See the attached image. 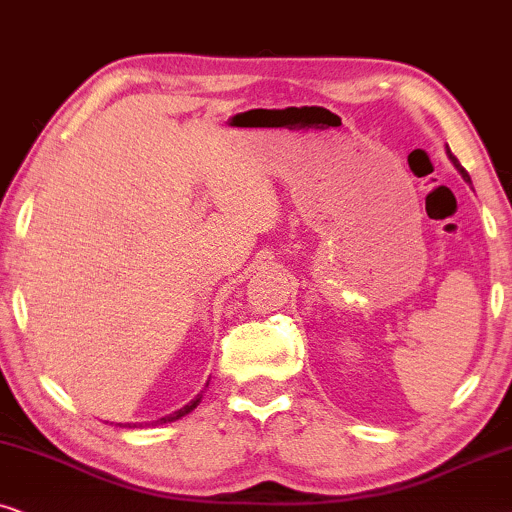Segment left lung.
Returning <instances> with one entry per match:
<instances>
[{"mask_svg":"<svg viewBox=\"0 0 512 512\" xmlns=\"http://www.w3.org/2000/svg\"><path fill=\"white\" fill-rule=\"evenodd\" d=\"M447 154H449V159H452V163H454V166H456V170H459V173H461V177H463V180H466V182H470V175L466 173V168H463V166H461V163H459V159H456V156H454L452 152H449V147H447Z\"/></svg>","mask_w":512,"mask_h":512,"instance_id":"left-lung-1","label":"left lung"}]
</instances>
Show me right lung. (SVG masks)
<instances>
[{
  "label": "right lung",
  "instance_id": "right-lung-1",
  "mask_svg": "<svg viewBox=\"0 0 512 512\" xmlns=\"http://www.w3.org/2000/svg\"><path fill=\"white\" fill-rule=\"evenodd\" d=\"M201 398H203V391H201L199 395H196V398L192 400V403H187L185 407H182V410H177V412H173V414H168V417H161V419H156V421H154V424H168V421H175V419L185 417V414H189V412H192V410H194V407L201 403ZM119 426H126V428H135V426H138V424H119Z\"/></svg>",
  "mask_w": 512,
  "mask_h": 512
}]
</instances>
